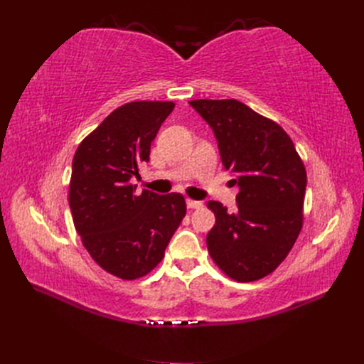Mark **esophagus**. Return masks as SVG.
I'll return each instance as SVG.
<instances>
[{"instance_id": "34e87169", "label": "esophagus", "mask_w": 364, "mask_h": 364, "mask_svg": "<svg viewBox=\"0 0 364 364\" xmlns=\"http://www.w3.org/2000/svg\"><path fill=\"white\" fill-rule=\"evenodd\" d=\"M186 206H188L190 209H199V208L203 206V203L199 202V200H191V199H188V200H186Z\"/></svg>"}]
</instances>
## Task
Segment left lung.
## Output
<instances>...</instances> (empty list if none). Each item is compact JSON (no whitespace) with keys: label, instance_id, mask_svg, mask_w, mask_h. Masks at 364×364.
<instances>
[{"label":"left lung","instance_id":"obj_1","mask_svg":"<svg viewBox=\"0 0 364 364\" xmlns=\"http://www.w3.org/2000/svg\"><path fill=\"white\" fill-rule=\"evenodd\" d=\"M213 129L226 170L235 174L237 211L209 200L215 225L209 255L229 278L249 282L272 273L302 228L306 173L284 129L238 100H193Z\"/></svg>","mask_w":364,"mask_h":364}]
</instances>
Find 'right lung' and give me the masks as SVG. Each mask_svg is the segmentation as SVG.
<instances>
[{"label": "right lung", "mask_w": 364, "mask_h": 364, "mask_svg": "<svg viewBox=\"0 0 364 364\" xmlns=\"http://www.w3.org/2000/svg\"><path fill=\"white\" fill-rule=\"evenodd\" d=\"M174 107L132 102L107 115L77 149L70 208L77 234L92 259L121 279H136L164 258L186 214L183 196L135 194L132 178L150 161V146Z\"/></svg>", "instance_id": "add662e5"}]
</instances>
